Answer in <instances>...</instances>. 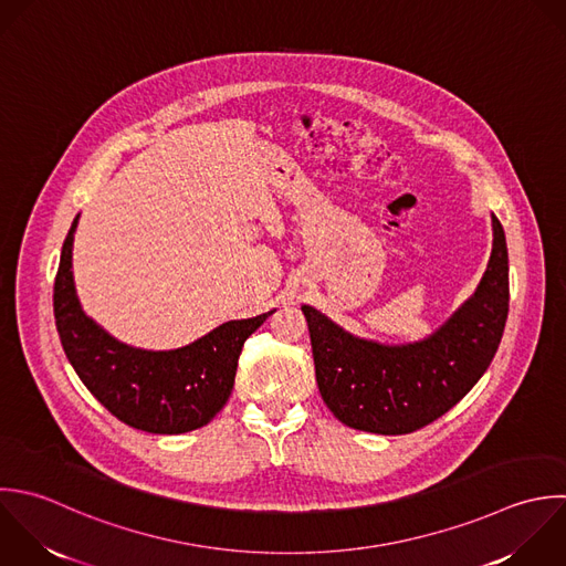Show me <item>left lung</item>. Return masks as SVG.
<instances>
[{"mask_svg": "<svg viewBox=\"0 0 566 566\" xmlns=\"http://www.w3.org/2000/svg\"><path fill=\"white\" fill-rule=\"evenodd\" d=\"M492 231V255L474 295L426 339L379 344L302 306L322 399L344 426L410 434L443 417L485 375L510 313L507 240L494 213Z\"/></svg>", "mask_w": 566, "mask_h": 566, "instance_id": "1", "label": "left lung"}]
</instances>
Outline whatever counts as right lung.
<instances>
[{"label":"right lung","mask_w":566,"mask_h":566,"mask_svg":"<svg viewBox=\"0 0 566 566\" xmlns=\"http://www.w3.org/2000/svg\"><path fill=\"white\" fill-rule=\"evenodd\" d=\"M74 218L54 277V319L74 373L94 399L129 428L182 434L207 426L227 403L244 342L273 311L231 319L174 350L134 348L87 317L72 277Z\"/></svg>","instance_id":"right-lung-1"}]
</instances>
